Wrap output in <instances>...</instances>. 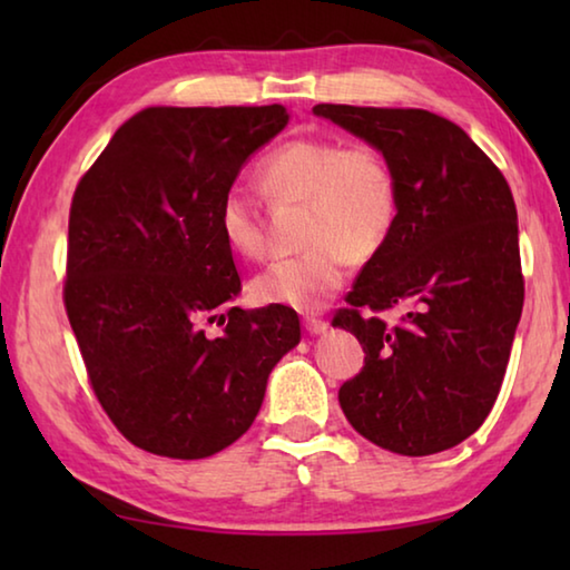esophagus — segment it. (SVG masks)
Returning a JSON list of instances; mask_svg holds the SVG:
<instances>
[{"label":"esophagus","mask_w":570,"mask_h":570,"mask_svg":"<svg viewBox=\"0 0 570 570\" xmlns=\"http://www.w3.org/2000/svg\"><path fill=\"white\" fill-rule=\"evenodd\" d=\"M326 326H330V322L320 320V316H304V330L308 334H324Z\"/></svg>","instance_id":"34e87169"}]
</instances>
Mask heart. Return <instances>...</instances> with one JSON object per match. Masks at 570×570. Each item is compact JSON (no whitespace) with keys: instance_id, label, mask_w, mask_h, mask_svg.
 Masks as SVG:
<instances>
[{"instance_id":"b5f03b06","label":"heart","mask_w":570,"mask_h":570,"mask_svg":"<svg viewBox=\"0 0 570 570\" xmlns=\"http://www.w3.org/2000/svg\"><path fill=\"white\" fill-rule=\"evenodd\" d=\"M256 186L274 204L304 200L302 238L308 250L282 258L250 282L258 304L316 312L340 292L350 262L380 256L400 224L397 170L380 148L340 138H294L266 153ZM226 246L246 262L268 250L262 206L244 190H228L218 208Z\"/></svg>"}]
</instances>
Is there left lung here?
<instances>
[{"instance_id":"1","label":"left lung","mask_w":570,"mask_h":570,"mask_svg":"<svg viewBox=\"0 0 570 570\" xmlns=\"http://www.w3.org/2000/svg\"><path fill=\"white\" fill-rule=\"evenodd\" d=\"M314 115L380 148L402 190L397 230L332 322L364 350L342 410L397 455L455 448L493 410L523 312L513 193L470 135L435 112L322 102ZM394 305L405 314L382 321Z\"/></svg>"}]
</instances>
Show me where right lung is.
Here are the masks:
<instances>
[{
	"label": "right lung",
	"mask_w": 570,
	"mask_h": 570,
	"mask_svg": "<svg viewBox=\"0 0 570 570\" xmlns=\"http://www.w3.org/2000/svg\"><path fill=\"white\" fill-rule=\"evenodd\" d=\"M286 122L284 105L146 108L77 183L67 320L95 397L153 455L200 460L236 442L302 340L294 308L230 306L240 276L218 230L238 170Z\"/></svg>",
	"instance_id": "1"
}]
</instances>
